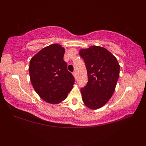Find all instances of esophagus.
<instances>
[{
	"instance_id": "1",
	"label": "esophagus",
	"mask_w": 146,
	"mask_h": 146,
	"mask_svg": "<svg viewBox=\"0 0 146 146\" xmlns=\"http://www.w3.org/2000/svg\"><path fill=\"white\" fill-rule=\"evenodd\" d=\"M73 75H74V77H75V78H77V73H76V71H73Z\"/></svg>"
}]
</instances>
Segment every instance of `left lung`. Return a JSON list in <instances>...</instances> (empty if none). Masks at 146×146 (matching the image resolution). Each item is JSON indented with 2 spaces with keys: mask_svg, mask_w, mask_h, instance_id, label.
<instances>
[{
  "mask_svg": "<svg viewBox=\"0 0 146 146\" xmlns=\"http://www.w3.org/2000/svg\"><path fill=\"white\" fill-rule=\"evenodd\" d=\"M88 74V82L80 89L84 104L90 109L104 106L113 95L119 77L120 66L106 48L92 46L81 49Z\"/></svg>",
  "mask_w": 146,
  "mask_h": 146,
  "instance_id": "1",
  "label": "left lung"
}]
</instances>
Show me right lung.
<instances>
[{
  "instance_id": "add662e5",
  "label": "right lung",
  "mask_w": 146,
  "mask_h": 146,
  "mask_svg": "<svg viewBox=\"0 0 146 146\" xmlns=\"http://www.w3.org/2000/svg\"><path fill=\"white\" fill-rule=\"evenodd\" d=\"M65 49L53 44L44 47L30 60V80L33 88L45 102L58 104L67 98L75 78L63 59Z\"/></svg>"
}]
</instances>
